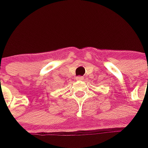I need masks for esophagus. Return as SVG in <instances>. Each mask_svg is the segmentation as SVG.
<instances>
[{
  "instance_id": "obj_1",
  "label": "esophagus",
  "mask_w": 148,
  "mask_h": 148,
  "mask_svg": "<svg viewBox=\"0 0 148 148\" xmlns=\"http://www.w3.org/2000/svg\"><path fill=\"white\" fill-rule=\"evenodd\" d=\"M76 79L78 80V81H81V80L83 79V77H81V76H78V77H76Z\"/></svg>"
}]
</instances>
